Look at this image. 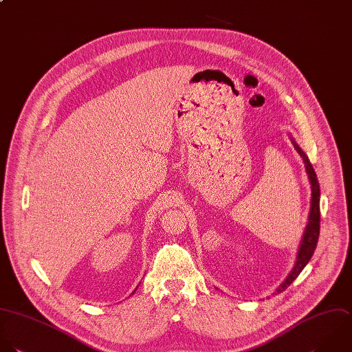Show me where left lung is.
I'll use <instances>...</instances> for the list:
<instances>
[{"label": "left lung", "instance_id": "left-lung-1", "mask_svg": "<svg viewBox=\"0 0 352 352\" xmlns=\"http://www.w3.org/2000/svg\"><path fill=\"white\" fill-rule=\"evenodd\" d=\"M292 142L295 145V149L302 156V159L306 164V170H307L309 178H310V182H311V192H313V195H311V210H310L309 223H307V228H306V232L303 234V240H302V244H300V248H299V252H298L296 265L292 269L291 274L287 277V280L278 287L277 294H281L283 291H285L296 280V277L302 273V270L310 262V259H311V256L316 251L318 237H320V222H321V215L320 214H321V211H320V184H318V179H317V174H316V171L313 168V164L310 163L307 155L299 148V145L294 140H292Z\"/></svg>", "mask_w": 352, "mask_h": 352}]
</instances>
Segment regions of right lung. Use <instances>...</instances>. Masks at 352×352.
Instances as JSON below:
<instances>
[{"label": "right lung", "mask_w": 352, "mask_h": 352, "mask_svg": "<svg viewBox=\"0 0 352 352\" xmlns=\"http://www.w3.org/2000/svg\"><path fill=\"white\" fill-rule=\"evenodd\" d=\"M133 294H134V292H133Z\"/></svg>", "instance_id": "obj_1"}]
</instances>
